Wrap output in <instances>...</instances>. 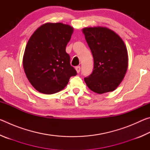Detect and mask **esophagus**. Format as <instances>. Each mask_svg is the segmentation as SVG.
Returning a JSON list of instances; mask_svg holds the SVG:
<instances>
[{
	"label": "esophagus",
	"instance_id": "1",
	"mask_svg": "<svg viewBox=\"0 0 150 150\" xmlns=\"http://www.w3.org/2000/svg\"><path fill=\"white\" fill-rule=\"evenodd\" d=\"M75 70H76V71H77V73H79L80 72V70H81L80 66H77V67H75Z\"/></svg>",
	"mask_w": 150,
	"mask_h": 150
}]
</instances>
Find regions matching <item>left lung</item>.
I'll return each mask as SVG.
<instances>
[{"instance_id":"8db88e82","label":"left lung","mask_w":150,"mask_h":150,"mask_svg":"<svg viewBox=\"0 0 150 150\" xmlns=\"http://www.w3.org/2000/svg\"><path fill=\"white\" fill-rule=\"evenodd\" d=\"M94 59V69L84 79L93 92L103 94L115 91L126 75L128 51L122 39L106 27H88L82 30Z\"/></svg>"}]
</instances>
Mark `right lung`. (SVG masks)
Listing matches in <instances>:
<instances>
[{"instance_id": "obj_1", "label": "right lung", "mask_w": 150, "mask_h": 150, "mask_svg": "<svg viewBox=\"0 0 150 150\" xmlns=\"http://www.w3.org/2000/svg\"><path fill=\"white\" fill-rule=\"evenodd\" d=\"M73 28L63 23H45L30 38L23 56L24 72L31 85L40 93L59 92L77 72L65 52Z\"/></svg>"}]
</instances>
